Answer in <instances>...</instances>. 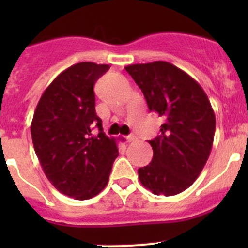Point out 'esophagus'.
Masks as SVG:
<instances>
[{"mask_svg":"<svg viewBox=\"0 0 248 248\" xmlns=\"http://www.w3.org/2000/svg\"><path fill=\"white\" fill-rule=\"evenodd\" d=\"M126 139H127V141H134V140H137V137L134 136V134H129V136H127L126 137Z\"/></svg>","mask_w":248,"mask_h":248,"instance_id":"esophagus-1","label":"esophagus"}]
</instances>
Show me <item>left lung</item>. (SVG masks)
Returning <instances> with one entry per match:
<instances>
[{"instance_id": "obj_1", "label": "left lung", "mask_w": 248, "mask_h": 248, "mask_svg": "<svg viewBox=\"0 0 248 248\" xmlns=\"http://www.w3.org/2000/svg\"><path fill=\"white\" fill-rule=\"evenodd\" d=\"M146 99L163 117L161 134L150 140L151 163L138 169L141 185L154 194L175 196L199 176L212 149L216 117L201 85L166 61L124 67Z\"/></svg>"}]
</instances>
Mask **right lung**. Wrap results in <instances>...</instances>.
Instances as JSON below:
<instances>
[{
	"label": "right lung",
	"instance_id": "right-lung-1",
	"mask_svg": "<svg viewBox=\"0 0 248 248\" xmlns=\"http://www.w3.org/2000/svg\"><path fill=\"white\" fill-rule=\"evenodd\" d=\"M108 64L80 62L60 73L34 110L31 136L44 174L64 196L86 201L109 181L119 156L115 138L103 133L93 86ZM96 125L100 133L92 134Z\"/></svg>",
	"mask_w": 248,
	"mask_h": 248
}]
</instances>
